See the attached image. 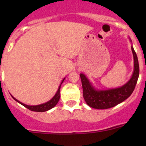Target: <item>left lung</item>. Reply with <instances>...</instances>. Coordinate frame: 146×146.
<instances>
[{"instance_id": "obj_1", "label": "left lung", "mask_w": 146, "mask_h": 146, "mask_svg": "<svg viewBox=\"0 0 146 146\" xmlns=\"http://www.w3.org/2000/svg\"><path fill=\"white\" fill-rule=\"evenodd\" d=\"M134 60V70L130 80L120 88L109 90H96L89 81L88 78L80 73L83 98L88 106L94 109L104 110L114 107L127 99L135 89L139 76V65L138 57L131 46Z\"/></svg>"}]
</instances>
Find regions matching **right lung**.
<instances>
[{
  "instance_id": "add662e5",
  "label": "right lung",
  "mask_w": 146,
  "mask_h": 146,
  "mask_svg": "<svg viewBox=\"0 0 146 146\" xmlns=\"http://www.w3.org/2000/svg\"><path fill=\"white\" fill-rule=\"evenodd\" d=\"M64 80H65V78L63 79L62 82H61V85H60L59 88H58V91H57L56 93V95L54 96V98H53L51 100H50L49 101L47 102L44 103V104H39V105H35V106L27 105V104H24V103H22L21 102L18 101L17 99H15V98H13L12 95H11V96L13 97V98L15 100L17 101V102H19L20 104H21L22 105H23L24 107H25L26 108L28 109V110H31V111H33L44 112V111H48V110H51V109H52L53 107H54L56 105V104L58 103V102L60 99V88H61V84L63 83V82L64 81Z\"/></svg>"
}]
</instances>
